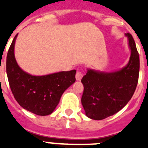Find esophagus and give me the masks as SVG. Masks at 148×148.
Instances as JSON below:
<instances>
[{
	"label": "esophagus",
	"instance_id": "obj_1",
	"mask_svg": "<svg viewBox=\"0 0 148 148\" xmlns=\"http://www.w3.org/2000/svg\"><path fill=\"white\" fill-rule=\"evenodd\" d=\"M83 76H84V73L82 71H77L75 77H76V79L77 80V81H81V78L83 77Z\"/></svg>",
	"mask_w": 148,
	"mask_h": 148
}]
</instances>
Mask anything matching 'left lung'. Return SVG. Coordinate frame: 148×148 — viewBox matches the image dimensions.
Listing matches in <instances>:
<instances>
[{"label": "left lung", "mask_w": 148, "mask_h": 148, "mask_svg": "<svg viewBox=\"0 0 148 148\" xmlns=\"http://www.w3.org/2000/svg\"><path fill=\"white\" fill-rule=\"evenodd\" d=\"M131 53L128 64L114 72L88 69L81 79L84 93L81 103L90 119L103 120L121 110L128 103L137 88L140 69L139 53L133 37L125 34Z\"/></svg>", "instance_id": "obj_1"}]
</instances>
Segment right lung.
<instances>
[{"label":"right lung","mask_w":148,"mask_h":148,"mask_svg":"<svg viewBox=\"0 0 148 148\" xmlns=\"http://www.w3.org/2000/svg\"><path fill=\"white\" fill-rule=\"evenodd\" d=\"M14 37L8 50L6 70L10 90L17 103L25 110L40 116L51 114L63 93L74 83L76 70L44 76H33L18 66L14 57Z\"/></svg>","instance_id":"obj_1"}]
</instances>
